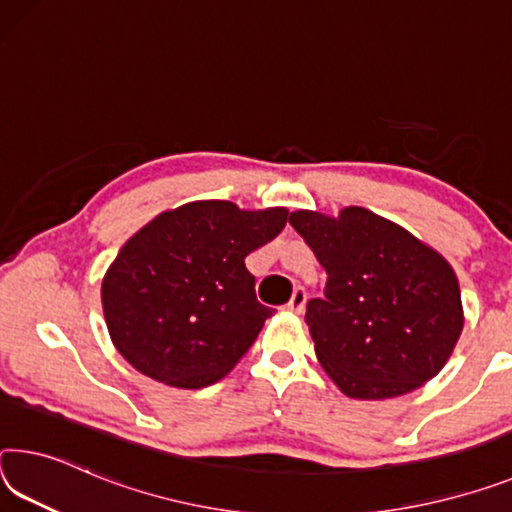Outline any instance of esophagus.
Segmentation results:
<instances>
[{"label": "esophagus", "mask_w": 512, "mask_h": 512, "mask_svg": "<svg viewBox=\"0 0 512 512\" xmlns=\"http://www.w3.org/2000/svg\"><path fill=\"white\" fill-rule=\"evenodd\" d=\"M305 303H307L305 287H296L294 294H291V300L287 303V310L294 312V314H300L305 310Z\"/></svg>", "instance_id": "obj_1"}]
</instances>
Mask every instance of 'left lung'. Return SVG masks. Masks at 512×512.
I'll use <instances>...</instances> for the list:
<instances>
[{
    "label": "left lung",
    "mask_w": 512,
    "mask_h": 512,
    "mask_svg": "<svg viewBox=\"0 0 512 512\" xmlns=\"http://www.w3.org/2000/svg\"><path fill=\"white\" fill-rule=\"evenodd\" d=\"M289 223L328 273L305 321L332 383L351 399L380 401L435 378L465 323L451 264L364 207L298 209Z\"/></svg>",
    "instance_id": "obj_1"
}]
</instances>
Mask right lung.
Returning a JSON list of instances; mask_svg holds the SVG:
<instances>
[{"label": "right lung", "instance_id": "1", "mask_svg": "<svg viewBox=\"0 0 512 512\" xmlns=\"http://www.w3.org/2000/svg\"><path fill=\"white\" fill-rule=\"evenodd\" d=\"M285 207L239 209L196 200L161 212L120 248L102 280L118 353L143 376L200 389L234 369L273 314L246 269L287 225Z\"/></svg>", "mask_w": 512, "mask_h": 512}]
</instances>
